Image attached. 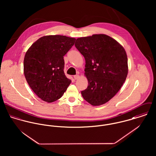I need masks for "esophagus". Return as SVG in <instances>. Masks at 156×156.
Listing matches in <instances>:
<instances>
[{"label": "esophagus", "mask_w": 156, "mask_h": 156, "mask_svg": "<svg viewBox=\"0 0 156 156\" xmlns=\"http://www.w3.org/2000/svg\"><path fill=\"white\" fill-rule=\"evenodd\" d=\"M79 78V75H78V74H76V75L74 76V79L75 80H77V79H78Z\"/></svg>", "instance_id": "34e87169"}]
</instances>
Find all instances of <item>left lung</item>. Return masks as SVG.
<instances>
[{"mask_svg": "<svg viewBox=\"0 0 156 156\" xmlns=\"http://www.w3.org/2000/svg\"><path fill=\"white\" fill-rule=\"evenodd\" d=\"M75 46L85 59L87 88L83 98L94 106L109 101L121 89L128 74V59L124 47L105 34L76 40Z\"/></svg>", "mask_w": 156, "mask_h": 156, "instance_id": "left-lung-1", "label": "left lung"}]
</instances>
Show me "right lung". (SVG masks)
Wrapping results in <instances>:
<instances>
[{"instance_id": "right-lung-1", "label": "right lung", "mask_w": 156, "mask_h": 156, "mask_svg": "<svg viewBox=\"0 0 156 156\" xmlns=\"http://www.w3.org/2000/svg\"><path fill=\"white\" fill-rule=\"evenodd\" d=\"M75 40L59 35L44 36L26 53L23 66L26 81L34 93L45 102L59 99L71 83L64 71V56Z\"/></svg>"}]
</instances>
